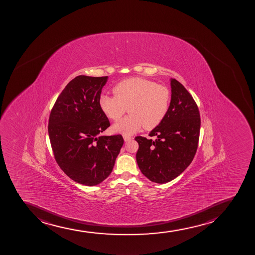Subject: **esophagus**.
I'll return each mask as SVG.
<instances>
[{
	"label": "esophagus",
	"mask_w": 255,
	"mask_h": 255,
	"mask_svg": "<svg viewBox=\"0 0 255 255\" xmlns=\"http://www.w3.org/2000/svg\"><path fill=\"white\" fill-rule=\"evenodd\" d=\"M131 137H129V136H128V135H124V139L125 142H127V141H129V140L131 139Z\"/></svg>",
	"instance_id": "obj_1"
}]
</instances>
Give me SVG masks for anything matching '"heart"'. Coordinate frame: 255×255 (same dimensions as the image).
Here are the masks:
<instances>
[{
  "mask_svg": "<svg viewBox=\"0 0 255 255\" xmlns=\"http://www.w3.org/2000/svg\"><path fill=\"white\" fill-rule=\"evenodd\" d=\"M113 96L102 95L99 107L113 121H118L128 108L130 115L113 127V131L131 135L142 126L152 129L160 124L169 110L170 91L163 85L141 78L122 81L113 89Z\"/></svg>",
  "mask_w": 255,
  "mask_h": 255,
  "instance_id": "b5f03b06",
  "label": "heart"
}]
</instances>
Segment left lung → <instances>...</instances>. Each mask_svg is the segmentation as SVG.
Segmentation results:
<instances>
[{
  "instance_id": "left-lung-1",
  "label": "left lung",
  "mask_w": 255,
  "mask_h": 255,
  "mask_svg": "<svg viewBox=\"0 0 255 255\" xmlns=\"http://www.w3.org/2000/svg\"><path fill=\"white\" fill-rule=\"evenodd\" d=\"M171 100L160 124L149 133L137 136V165L152 182L164 184L178 177L193 160L198 146L201 118L193 97L182 84L170 79Z\"/></svg>"
}]
</instances>
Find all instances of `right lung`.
<instances>
[{
  "label": "right lung",
  "instance_id": "right-lung-1",
  "mask_svg": "<svg viewBox=\"0 0 255 255\" xmlns=\"http://www.w3.org/2000/svg\"><path fill=\"white\" fill-rule=\"evenodd\" d=\"M108 76L79 75L57 98L48 120V136L60 169L75 182L93 186L113 171L124 145L122 135L101 136L110 126L99 107Z\"/></svg>",
  "mask_w": 255,
  "mask_h": 255
}]
</instances>
